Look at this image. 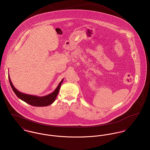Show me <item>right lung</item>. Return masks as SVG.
I'll list each match as a JSON object with an SVG mask.
<instances>
[{"label":"right lung","mask_w":150,"mask_h":150,"mask_svg":"<svg viewBox=\"0 0 150 150\" xmlns=\"http://www.w3.org/2000/svg\"><path fill=\"white\" fill-rule=\"evenodd\" d=\"M8 79H9L10 84L11 86V88L13 91L20 100H23L24 102H25L26 103L30 105L34 106H40V107L47 106L50 105L52 103H53V102L56 98V97L59 93L61 84L63 81V79H62V81L59 84V85L57 86L56 88L54 90V91L52 93L45 96L38 97L36 96H32V95L25 94L19 91L13 84L9 75H8Z\"/></svg>","instance_id":"add662e5"}]
</instances>
